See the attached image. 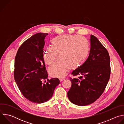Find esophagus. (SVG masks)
<instances>
[{
	"instance_id": "1",
	"label": "esophagus",
	"mask_w": 124,
	"mask_h": 124,
	"mask_svg": "<svg viewBox=\"0 0 124 124\" xmlns=\"http://www.w3.org/2000/svg\"><path fill=\"white\" fill-rule=\"evenodd\" d=\"M65 79V78H60L59 79V80H60V81H63V80H64Z\"/></svg>"
}]
</instances>
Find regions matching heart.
<instances>
[{
  "label": "heart",
  "mask_w": 124,
  "mask_h": 124,
  "mask_svg": "<svg viewBox=\"0 0 124 124\" xmlns=\"http://www.w3.org/2000/svg\"><path fill=\"white\" fill-rule=\"evenodd\" d=\"M51 47L45 49L44 58L46 64L51 65L56 60L59 61L48 69L49 74L53 77L63 78L69 69H75L83 62L89 52L88 42L75 35H64L53 39Z\"/></svg>",
  "instance_id": "obj_1"
}]
</instances>
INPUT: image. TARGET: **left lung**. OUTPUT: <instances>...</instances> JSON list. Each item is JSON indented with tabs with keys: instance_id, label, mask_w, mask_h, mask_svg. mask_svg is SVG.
Instances as JSON below:
<instances>
[{
	"instance_id": "1",
	"label": "left lung",
	"mask_w": 124,
	"mask_h": 124,
	"mask_svg": "<svg viewBox=\"0 0 124 124\" xmlns=\"http://www.w3.org/2000/svg\"><path fill=\"white\" fill-rule=\"evenodd\" d=\"M91 48L86 61L72 73V86L67 93L69 100L79 106L96 101L103 92L109 80L110 57L108 52L97 37L90 36Z\"/></svg>"
}]
</instances>
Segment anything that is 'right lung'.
Returning <instances> with one entry per match:
<instances>
[{
  "label": "right lung",
  "instance_id": "right-lung-1",
  "mask_svg": "<svg viewBox=\"0 0 124 124\" xmlns=\"http://www.w3.org/2000/svg\"><path fill=\"white\" fill-rule=\"evenodd\" d=\"M47 33H38L20 47L15 57L14 76L23 96L33 102L42 103L52 97L60 83L58 78L48 80L43 58L45 38ZM47 79V83L41 82Z\"/></svg>",
  "mask_w": 124,
  "mask_h": 124
}]
</instances>
